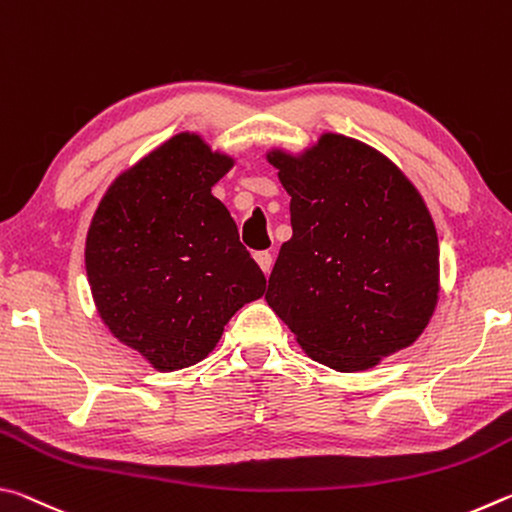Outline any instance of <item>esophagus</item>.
<instances>
[{"label": "esophagus", "instance_id": "34e87169", "mask_svg": "<svg viewBox=\"0 0 512 512\" xmlns=\"http://www.w3.org/2000/svg\"><path fill=\"white\" fill-rule=\"evenodd\" d=\"M255 262L259 264V268H262V271L268 275L271 273V268H273V255L268 253V250H259V253H255Z\"/></svg>", "mask_w": 512, "mask_h": 512}]
</instances>
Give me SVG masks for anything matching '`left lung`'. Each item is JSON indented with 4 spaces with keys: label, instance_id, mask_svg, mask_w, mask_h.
<instances>
[{
    "label": "left lung",
    "instance_id": "8db88e82",
    "mask_svg": "<svg viewBox=\"0 0 512 512\" xmlns=\"http://www.w3.org/2000/svg\"><path fill=\"white\" fill-rule=\"evenodd\" d=\"M268 162L291 196L293 228L268 307L311 359L339 372L411 345L438 300V237L418 189L379 151L334 133Z\"/></svg>",
    "mask_w": 512,
    "mask_h": 512
}]
</instances>
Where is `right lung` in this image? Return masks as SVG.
<instances>
[{"mask_svg":"<svg viewBox=\"0 0 512 512\" xmlns=\"http://www.w3.org/2000/svg\"><path fill=\"white\" fill-rule=\"evenodd\" d=\"M232 167L180 133L112 183L85 241L99 316L158 370L194 366L266 277L241 246L214 183Z\"/></svg>","mask_w":512,"mask_h":512,"instance_id":"add662e5","label":"right lung"}]
</instances>
